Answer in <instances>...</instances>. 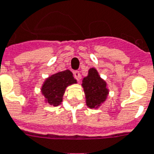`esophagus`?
<instances>
[{"instance_id":"1","label":"esophagus","mask_w":154,"mask_h":154,"mask_svg":"<svg viewBox=\"0 0 154 154\" xmlns=\"http://www.w3.org/2000/svg\"><path fill=\"white\" fill-rule=\"evenodd\" d=\"M74 77H75V78H76L77 81L80 80V78H81L80 72H79L78 71H75V72H74Z\"/></svg>"}]
</instances>
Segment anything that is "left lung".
<instances>
[{"label":"left lung","instance_id":"1","mask_svg":"<svg viewBox=\"0 0 154 154\" xmlns=\"http://www.w3.org/2000/svg\"><path fill=\"white\" fill-rule=\"evenodd\" d=\"M82 86L84 90L87 106L90 108H98L106 101L109 93L106 81L100 77L94 67L88 70V76L82 79Z\"/></svg>","mask_w":154,"mask_h":154}]
</instances>
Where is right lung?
<instances>
[{
  "label": "right lung",
  "mask_w": 154,
  "mask_h": 154,
  "mask_svg": "<svg viewBox=\"0 0 154 154\" xmlns=\"http://www.w3.org/2000/svg\"><path fill=\"white\" fill-rule=\"evenodd\" d=\"M74 83H77V80L70 70L58 72L47 77L41 88L46 103L55 107L60 105L66 88Z\"/></svg>",
  "instance_id": "right-lung-1"
}]
</instances>
